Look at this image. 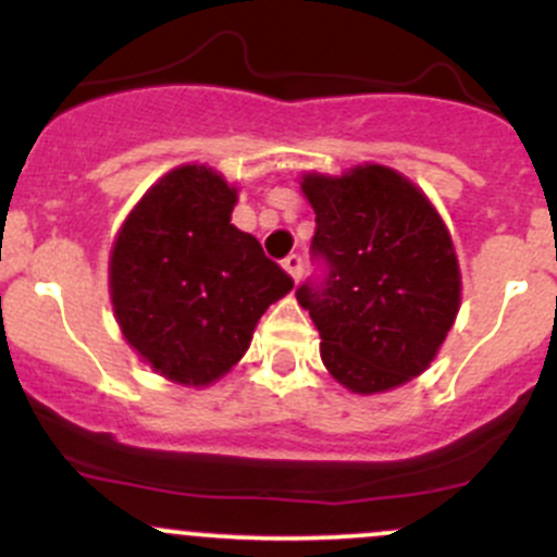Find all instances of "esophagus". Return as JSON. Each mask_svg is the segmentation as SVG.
Instances as JSON below:
<instances>
[{
  "instance_id": "1",
  "label": "esophagus",
  "mask_w": 557,
  "mask_h": 557,
  "mask_svg": "<svg viewBox=\"0 0 557 557\" xmlns=\"http://www.w3.org/2000/svg\"><path fill=\"white\" fill-rule=\"evenodd\" d=\"M301 267H305V263H301V256H296V252H290V256L283 261V269L290 274V280L301 277Z\"/></svg>"
}]
</instances>
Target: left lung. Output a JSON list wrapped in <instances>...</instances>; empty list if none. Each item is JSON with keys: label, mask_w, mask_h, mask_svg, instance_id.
I'll list each match as a JSON object with an SVG mask.
<instances>
[{"label": "left lung", "mask_w": 557, "mask_h": 557, "mask_svg": "<svg viewBox=\"0 0 557 557\" xmlns=\"http://www.w3.org/2000/svg\"><path fill=\"white\" fill-rule=\"evenodd\" d=\"M315 212L321 285L296 299L321 334L329 375L377 394L422 375L460 310L462 277L449 228L408 176L364 163L339 176L301 174Z\"/></svg>", "instance_id": "obj_1"}]
</instances>
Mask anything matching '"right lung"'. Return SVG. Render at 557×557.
Listing matches in <instances>:
<instances>
[{
    "label": "right lung",
    "mask_w": 557,
    "mask_h": 557,
    "mask_svg": "<svg viewBox=\"0 0 557 557\" xmlns=\"http://www.w3.org/2000/svg\"><path fill=\"white\" fill-rule=\"evenodd\" d=\"M239 187L209 165L160 176L129 209L108 258L113 318L129 348L180 386H212L250 348L294 280L231 223Z\"/></svg>",
    "instance_id": "1"
}]
</instances>
